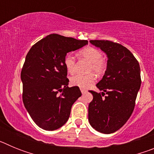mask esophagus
<instances>
[{"label":"esophagus","instance_id":"esophagus-1","mask_svg":"<svg viewBox=\"0 0 154 154\" xmlns=\"http://www.w3.org/2000/svg\"><path fill=\"white\" fill-rule=\"evenodd\" d=\"M80 90H81L82 93V94L85 93V92H87V90H86V89H82V88H81V89H80Z\"/></svg>","mask_w":154,"mask_h":154}]
</instances>
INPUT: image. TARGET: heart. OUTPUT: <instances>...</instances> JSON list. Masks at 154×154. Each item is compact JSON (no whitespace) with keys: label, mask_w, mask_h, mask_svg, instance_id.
<instances>
[{"label":"heart","mask_w":154,"mask_h":154,"mask_svg":"<svg viewBox=\"0 0 154 154\" xmlns=\"http://www.w3.org/2000/svg\"><path fill=\"white\" fill-rule=\"evenodd\" d=\"M79 56L90 62L89 72H94L98 75H101L106 69V63L103 59V53L96 48L88 46L79 51ZM64 65L70 74H74L75 72V58L72 55L69 54L64 58ZM71 84L85 89L95 82L96 77L93 73L87 75H75L70 79Z\"/></svg>","instance_id":"b5f03b06"}]
</instances>
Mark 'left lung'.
Here are the masks:
<instances>
[{
	"instance_id": "left-lung-1",
	"label": "left lung",
	"mask_w": 154,
	"mask_h": 154,
	"mask_svg": "<svg viewBox=\"0 0 154 154\" xmlns=\"http://www.w3.org/2000/svg\"><path fill=\"white\" fill-rule=\"evenodd\" d=\"M108 57L107 69L98 89L90 90L93 99L89 105V121L100 133L109 134L120 129L132 115L140 88L138 61L126 47L108 40H91Z\"/></svg>"
}]
</instances>
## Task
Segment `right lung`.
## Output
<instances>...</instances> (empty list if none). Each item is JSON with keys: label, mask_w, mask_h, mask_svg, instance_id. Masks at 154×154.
<instances>
[{"label": "right lung", "mask_w": 154, "mask_h": 154, "mask_svg": "<svg viewBox=\"0 0 154 154\" xmlns=\"http://www.w3.org/2000/svg\"><path fill=\"white\" fill-rule=\"evenodd\" d=\"M88 44L86 40L51 34L28 52L21 72L22 99L33 121L45 130L63 126L73 103L82 96L78 86L69 88L64 58L68 52Z\"/></svg>", "instance_id": "1"}]
</instances>
